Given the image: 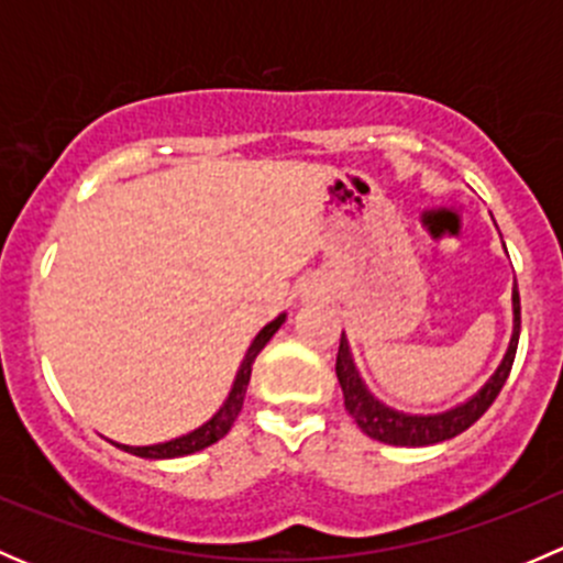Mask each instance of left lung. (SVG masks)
<instances>
[{
    "label": "left lung",
    "instance_id": "left-lung-1",
    "mask_svg": "<svg viewBox=\"0 0 563 563\" xmlns=\"http://www.w3.org/2000/svg\"><path fill=\"white\" fill-rule=\"evenodd\" d=\"M515 302V334L512 343H509L507 356H504L501 367L496 371V376L485 384V389L476 397H471L465 406L452 408L446 413H435V417H408V413H397L391 408L378 402L371 391L362 384L360 373H356L354 362H351V351L345 338L340 334V349H338V362H334V373H338L340 389H343V402L345 411L351 413L360 430L371 439L384 441L391 446H430L439 444V441H450L455 435L468 430L487 408L496 402L498 391L507 384L509 371H512L515 354H518V340H520V294L515 286L512 294Z\"/></svg>",
    "mask_w": 563,
    "mask_h": 563
}]
</instances>
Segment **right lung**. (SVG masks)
Returning a JSON list of instances; mask_svg holds the SVG:
<instances>
[{"label":"right lung","instance_id":"add662e5","mask_svg":"<svg viewBox=\"0 0 563 563\" xmlns=\"http://www.w3.org/2000/svg\"><path fill=\"white\" fill-rule=\"evenodd\" d=\"M283 318H275L272 323H266L264 329H261L258 334H255L253 345L247 349L245 354V362H242L240 373H236V382H234V389H231L229 400L223 402V408H220L218 413H214L212 419H209L207 424H201L198 430H192V433L181 435V439H174V441H166V444H155V446H124V444H117L119 450L130 452V455L135 457H150V460H166V457H181V455H192V452L198 450H207V446H212L214 441L223 439L225 433L231 430V424L236 422V417H240L242 411V402H245V391H247V384H250V373H253V362L255 356H258V351L264 349L266 343L272 340V334L280 329Z\"/></svg>","mask_w":563,"mask_h":563}]
</instances>
